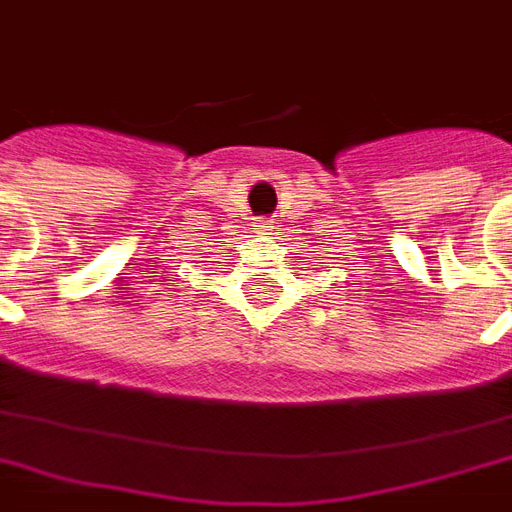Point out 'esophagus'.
Returning a JSON list of instances; mask_svg holds the SVG:
<instances>
[{"label": "esophagus", "instance_id": "esophagus-1", "mask_svg": "<svg viewBox=\"0 0 512 512\" xmlns=\"http://www.w3.org/2000/svg\"><path fill=\"white\" fill-rule=\"evenodd\" d=\"M256 226H259L261 234H270L272 232V221H270V218H259V224H256Z\"/></svg>", "mask_w": 512, "mask_h": 512}]
</instances>
